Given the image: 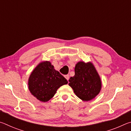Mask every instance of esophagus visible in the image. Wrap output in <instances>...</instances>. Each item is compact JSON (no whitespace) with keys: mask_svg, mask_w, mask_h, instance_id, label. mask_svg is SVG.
<instances>
[{"mask_svg":"<svg viewBox=\"0 0 131 131\" xmlns=\"http://www.w3.org/2000/svg\"><path fill=\"white\" fill-rule=\"evenodd\" d=\"M65 77L66 79L68 81L69 80V76L68 74H67V75H65Z\"/></svg>","mask_w":131,"mask_h":131,"instance_id":"obj_1","label":"esophagus"}]
</instances>
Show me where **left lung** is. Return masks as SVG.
Returning a JSON list of instances; mask_svg holds the SVG:
<instances>
[{
	"instance_id": "1",
	"label": "left lung",
	"mask_w": 131,
	"mask_h": 131,
	"mask_svg": "<svg viewBox=\"0 0 131 131\" xmlns=\"http://www.w3.org/2000/svg\"><path fill=\"white\" fill-rule=\"evenodd\" d=\"M74 72V76L69 80V85L82 101L92 100L99 94L102 87L100 76L94 65L90 62H79L75 66Z\"/></svg>"
}]
</instances>
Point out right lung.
Segmentation results:
<instances>
[{
  "instance_id": "add662e5",
  "label": "right lung",
  "mask_w": 131,
  "mask_h": 131,
  "mask_svg": "<svg viewBox=\"0 0 131 131\" xmlns=\"http://www.w3.org/2000/svg\"><path fill=\"white\" fill-rule=\"evenodd\" d=\"M68 81L49 61L40 63L31 73L28 88L32 95L46 102L54 96L57 90L68 84Z\"/></svg>"
}]
</instances>
